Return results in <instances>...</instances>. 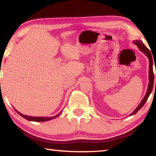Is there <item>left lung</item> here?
<instances>
[{
  "label": "left lung",
  "instance_id": "8db88e82",
  "mask_svg": "<svg viewBox=\"0 0 156 156\" xmlns=\"http://www.w3.org/2000/svg\"><path fill=\"white\" fill-rule=\"evenodd\" d=\"M133 43H134L136 46H138V47H139L140 51L143 52L144 54H146V56H147V57H148V61H149V70H148L149 83H148V89H147L146 95L144 96V98H143V100H141V103L138 105V107L135 109V110L133 111V112L131 113L129 116L135 115L136 113H137L138 111H139V109H141V107L145 105V103L146 102L147 100H148L149 95H151V92H152L153 87V81H154V74H153V61L154 58H153L151 51H149V49L146 47V46L144 45V44L141 41L135 40V41H133ZM155 87H156V83H155Z\"/></svg>",
  "mask_w": 156,
  "mask_h": 156
}]
</instances>
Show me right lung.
I'll return each mask as SVG.
<instances>
[{"mask_svg":"<svg viewBox=\"0 0 156 156\" xmlns=\"http://www.w3.org/2000/svg\"><path fill=\"white\" fill-rule=\"evenodd\" d=\"M15 109V108H14ZM15 111L17 112V113L19 114L21 116V117H23V118H25L28 121H32V122H46V121H49V120H51V119H53L54 118H56V117H58V116L60 115L61 112L58 114V115L54 116V117H30V116H27V115H23V114H21L20 112H19L18 111H17L16 109H15Z\"/></svg>","mask_w":156,"mask_h":156,"instance_id":"add662e5","label":"right lung"}]
</instances>
